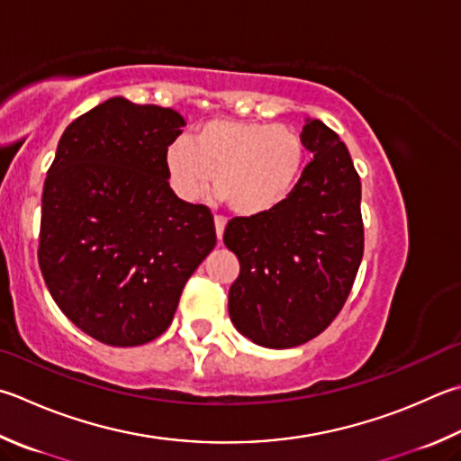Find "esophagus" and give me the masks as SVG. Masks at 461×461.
I'll use <instances>...</instances> for the list:
<instances>
[{
	"label": "esophagus",
	"instance_id": "34e87169",
	"mask_svg": "<svg viewBox=\"0 0 461 461\" xmlns=\"http://www.w3.org/2000/svg\"><path fill=\"white\" fill-rule=\"evenodd\" d=\"M215 233H217V240L223 238V230H225V223H228V220H225L223 215H215Z\"/></svg>",
	"mask_w": 461,
	"mask_h": 461
}]
</instances>
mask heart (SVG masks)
I'll return each mask as SVG.
<instances>
[{
	"label": "heart",
	"instance_id": "b5f03b06",
	"mask_svg": "<svg viewBox=\"0 0 461 461\" xmlns=\"http://www.w3.org/2000/svg\"><path fill=\"white\" fill-rule=\"evenodd\" d=\"M306 147L294 129L213 119L167 149L171 185L187 202L217 194L240 215H262L286 199L303 175Z\"/></svg>",
	"mask_w": 461,
	"mask_h": 461
}]
</instances>
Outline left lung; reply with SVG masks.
Returning <instances> with one entry per match:
<instances>
[{"label":"left lung","mask_w":461,"mask_h":461,"mask_svg":"<svg viewBox=\"0 0 461 461\" xmlns=\"http://www.w3.org/2000/svg\"><path fill=\"white\" fill-rule=\"evenodd\" d=\"M314 158L272 212L233 217L223 241L240 259L230 318L259 347L290 348L318 337L342 311L363 259L361 177L337 132L303 129Z\"/></svg>","instance_id":"8db88e82"}]
</instances>
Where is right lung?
I'll return each instance as SVG.
<instances>
[{
	"label": "right lung",
	"instance_id": "obj_1",
	"mask_svg": "<svg viewBox=\"0 0 461 461\" xmlns=\"http://www.w3.org/2000/svg\"><path fill=\"white\" fill-rule=\"evenodd\" d=\"M183 124L173 108L108 98L68 124L48 169L40 270L58 308L104 345L161 337L217 241L209 207L169 187Z\"/></svg>",
	"mask_w": 461,
	"mask_h": 461
}]
</instances>
